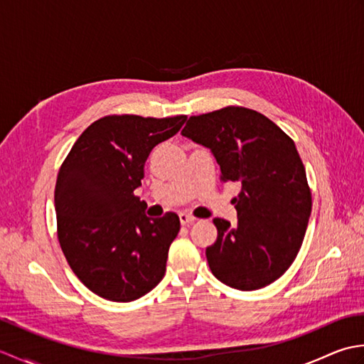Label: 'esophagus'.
<instances>
[{
    "instance_id": "esophagus-1",
    "label": "esophagus",
    "mask_w": 364,
    "mask_h": 364,
    "mask_svg": "<svg viewBox=\"0 0 364 364\" xmlns=\"http://www.w3.org/2000/svg\"><path fill=\"white\" fill-rule=\"evenodd\" d=\"M196 220V218H192V215L186 214V213H180V222L181 225H189V223H192Z\"/></svg>"
}]
</instances>
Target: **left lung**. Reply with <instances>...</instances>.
Masks as SVG:
<instances>
[{
	"instance_id": "1",
	"label": "left lung",
	"mask_w": 364,
	"mask_h": 364,
	"mask_svg": "<svg viewBox=\"0 0 364 364\" xmlns=\"http://www.w3.org/2000/svg\"><path fill=\"white\" fill-rule=\"evenodd\" d=\"M181 134L213 153L223 181L241 184L233 198L237 223L213 219L211 272L235 289L264 288L296 259L311 214L296 144L266 115L235 106L191 117Z\"/></svg>"
}]
</instances>
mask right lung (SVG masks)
Instances as JSON below:
<instances>
[{"mask_svg": "<svg viewBox=\"0 0 364 364\" xmlns=\"http://www.w3.org/2000/svg\"><path fill=\"white\" fill-rule=\"evenodd\" d=\"M186 119L103 117L78 137L60 166L54 189L59 242L73 272L100 297L133 301L166 274L180 218H149L134 189L142 186L150 151Z\"/></svg>", "mask_w": 364, "mask_h": 364, "instance_id": "1", "label": "right lung"}]
</instances>
